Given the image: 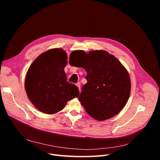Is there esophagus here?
<instances>
[{"mask_svg":"<svg viewBox=\"0 0 160 160\" xmlns=\"http://www.w3.org/2000/svg\"><path fill=\"white\" fill-rule=\"evenodd\" d=\"M77 86L78 87V88L79 91H80V82L77 83Z\"/></svg>","mask_w":160,"mask_h":160,"instance_id":"esophagus-1","label":"esophagus"}]
</instances>
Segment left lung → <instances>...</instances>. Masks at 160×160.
Listing matches in <instances>:
<instances>
[{
    "label": "left lung",
    "mask_w": 160,
    "mask_h": 160,
    "mask_svg": "<svg viewBox=\"0 0 160 160\" xmlns=\"http://www.w3.org/2000/svg\"><path fill=\"white\" fill-rule=\"evenodd\" d=\"M78 52L84 53L81 67L87 72L88 80L82 88L79 101L95 120L110 119L122 110L129 98V74L114 56L105 50Z\"/></svg>",
    "instance_id": "left-lung-1"
}]
</instances>
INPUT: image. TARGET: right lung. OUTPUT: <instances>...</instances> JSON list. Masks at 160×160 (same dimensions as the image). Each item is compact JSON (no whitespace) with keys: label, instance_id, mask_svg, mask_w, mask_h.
<instances>
[{"label":"right lung","instance_id":"obj_1","mask_svg":"<svg viewBox=\"0 0 160 160\" xmlns=\"http://www.w3.org/2000/svg\"><path fill=\"white\" fill-rule=\"evenodd\" d=\"M67 59L63 49L52 48L40 54L29 67L25 90L31 102L41 112L56 113L69 100L79 96L78 88L67 80Z\"/></svg>","mask_w":160,"mask_h":160}]
</instances>
